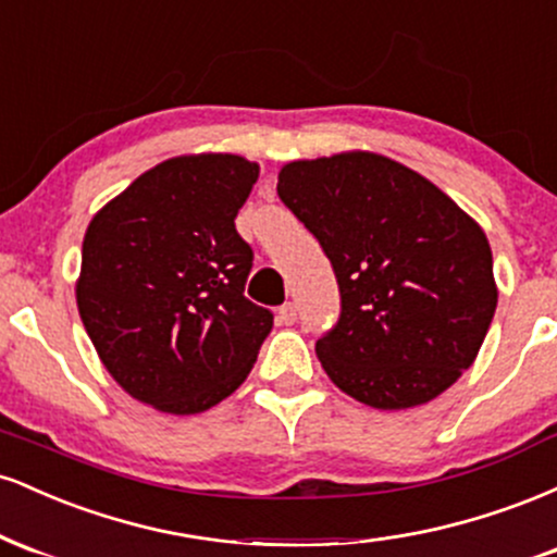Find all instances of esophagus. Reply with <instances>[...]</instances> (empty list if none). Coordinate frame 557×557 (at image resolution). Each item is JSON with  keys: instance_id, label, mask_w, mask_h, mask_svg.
Returning <instances> with one entry per match:
<instances>
[{"instance_id": "34e87169", "label": "esophagus", "mask_w": 557, "mask_h": 557, "mask_svg": "<svg viewBox=\"0 0 557 557\" xmlns=\"http://www.w3.org/2000/svg\"><path fill=\"white\" fill-rule=\"evenodd\" d=\"M296 306H293V304H283V306H280V309H277V322L280 324H285V327H287V324H293V322H296Z\"/></svg>"}]
</instances>
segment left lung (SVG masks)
Instances as JSON below:
<instances>
[{"label": "left lung", "mask_w": 557, "mask_h": 557, "mask_svg": "<svg viewBox=\"0 0 557 557\" xmlns=\"http://www.w3.org/2000/svg\"><path fill=\"white\" fill-rule=\"evenodd\" d=\"M277 196L341 287L337 324L317 341L330 380L382 411L445 393L495 317L484 230L419 172L369 151L285 164Z\"/></svg>", "instance_id": "8db88e82"}]
</instances>
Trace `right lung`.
Segmentation results:
<instances>
[{
	"label": "right lung",
	"instance_id": "add662e5",
	"mask_svg": "<svg viewBox=\"0 0 557 557\" xmlns=\"http://www.w3.org/2000/svg\"><path fill=\"white\" fill-rule=\"evenodd\" d=\"M259 164L175 157L112 198L83 238L78 311L107 372L164 413H201L243 385L272 311L246 290L253 251L235 230Z\"/></svg>",
	"mask_w": 557,
	"mask_h": 557
}]
</instances>
